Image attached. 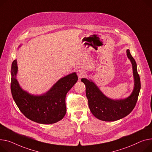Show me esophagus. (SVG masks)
<instances>
[{
  "label": "esophagus",
  "instance_id": "1",
  "mask_svg": "<svg viewBox=\"0 0 152 152\" xmlns=\"http://www.w3.org/2000/svg\"><path fill=\"white\" fill-rule=\"evenodd\" d=\"M86 75V72L83 69H79L77 71V76L79 77V78L83 77Z\"/></svg>",
  "mask_w": 152,
  "mask_h": 152
}]
</instances>
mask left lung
I'll use <instances>...</instances> for the list:
<instances>
[{"label":"left lung","instance_id":"obj_1","mask_svg":"<svg viewBox=\"0 0 152 152\" xmlns=\"http://www.w3.org/2000/svg\"><path fill=\"white\" fill-rule=\"evenodd\" d=\"M126 56L132 64L134 77L133 92L127 98L113 99L106 96L91 79L82 78L85 84L88 107L92 114L98 119L105 122H113L127 116L133 110L137 101L140 90V81L137 73L135 60L126 50Z\"/></svg>","mask_w":152,"mask_h":152}]
</instances>
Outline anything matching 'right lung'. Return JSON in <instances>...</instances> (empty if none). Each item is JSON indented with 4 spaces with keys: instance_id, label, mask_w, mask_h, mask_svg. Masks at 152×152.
<instances>
[{
    "instance_id": "obj_1",
    "label": "right lung",
    "mask_w": 152,
    "mask_h": 152,
    "mask_svg": "<svg viewBox=\"0 0 152 152\" xmlns=\"http://www.w3.org/2000/svg\"><path fill=\"white\" fill-rule=\"evenodd\" d=\"M18 71L17 60H15L11 69V91L21 112L30 120L41 124H52L62 120L66 114V94L77 81L76 73L60 78L46 93L37 95L20 86L16 79Z\"/></svg>"
}]
</instances>
